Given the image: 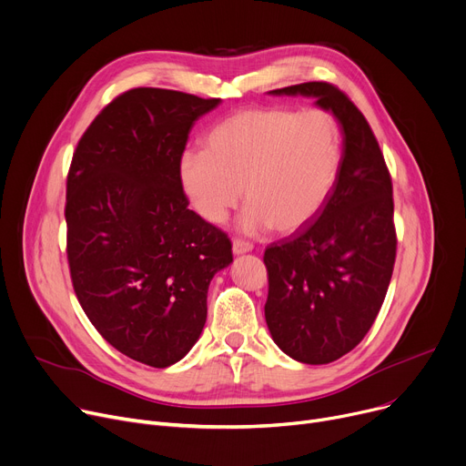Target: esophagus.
<instances>
[{
	"label": "esophagus",
	"instance_id": "esophagus-1",
	"mask_svg": "<svg viewBox=\"0 0 466 466\" xmlns=\"http://www.w3.org/2000/svg\"><path fill=\"white\" fill-rule=\"evenodd\" d=\"M254 244L248 242V240H242V238H235L233 240V254L238 256V254H246V252H252Z\"/></svg>",
	"mask_w": 466,
	"mask_h": 466
}]
</instances>
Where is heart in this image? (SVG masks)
<instances>
[{
  "mask_svg": "<svg viewBox=\"0 0 466 466\" xmlns=\"http://www.w3.org/2000/svg\"><path fill=\"white\" fill-rule=\"evenodd\" d=\"M343 162V132L329 110L283 106L240 110L214 125L205 151L178 162L181 185L199 217L220 226L240 201L248 231L291 233L332 194Z\"/></svg>",
  "mask_w": 466,
  "mask_h": 466,
  "instance_id": "obj_1",
  "label": "heart"
}]
</instances>
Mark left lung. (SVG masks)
<instances>
[{"mask_svg":"<svg viewBox=\"0 0 466 466\" xmlns=\"http://www.w3.org/2000/svg\"><path fill=\"white\" fill-rule=\"evenodd\" d=\"M272 95L315 96L343 132V162L311 224L265 249V319L276 345L302 364H330L364 339L396 263L391 177L379 141L354 102L329 82Z\"/></svg>","mask_w":466,"mask_h":466,"instance_id":"1","label":"left lung"}]
</instances>
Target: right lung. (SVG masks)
I'll return each mask as SVG.
<instances>
[{"mask_svg":"<svg viewBox=\"0 0 466 466\" xmlns=\"http://www.w3.org/2000/svg\"><path fill=\"white\" fill-rule=\"evenodd\" d=\"M220 98L136 87L80 137L66 175V259L91 325L125 356L167 368L194 347L231 240L188 208L178 162Z\"/></svg>","mask_w":466,"mask_h":466,"instance_id":"1","label":"right lung"}]
</instances>
